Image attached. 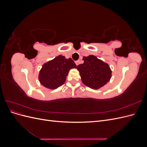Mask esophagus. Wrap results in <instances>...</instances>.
<instances>
[{
	"label": "esophagus",
	"instance_id": "obj_1",
	"mask_svg": "<svg viewBox=\"0 0 147 147\" xmlns=\"http://www.w3.org/2000/svg\"><path fill=\"white\" fill-rule=\"evenodd\" d=\"M75 64H76L77 65H78L80 64V60H78L77 61H75Z\"/></svg>",
	"mask_w": 147,
	"mask_h": 147
}]
</instances>
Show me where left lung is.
<instances>
[{
	"label": "left lung",
	"instance_id": "8db88e82",
	"mask_svg": "<svg viewBox=\"0 0 147 147\" xmlns=\"http://www.w3.org/2000/svg\"><path fill=\"white\" fill-rule=\"evenodd\" d=\"M84 63L77 66L82 82L92 89H98L107 83L111 78L112 71L107 64L90 55L83 57Z\"/></svg>",
	"mask_w": 147,
	"mask_h": 147
}]
</instances>
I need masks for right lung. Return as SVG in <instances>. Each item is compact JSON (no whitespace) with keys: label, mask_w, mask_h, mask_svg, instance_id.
Wrapping results in <instances>:
<instances>
[{"label":"right lung","mask_w":147,"mask_h":147,"mask_svg":"<svg viewBox=\"0 0 147 147\" xmlns=\"http://www.w3.org/2000/svg\"><path fill=\"white\" fill-rule=\"evenodd\" d=\"M76 67L72 59L59 55L43 65L38 77L40 82L47 88L56 89L65 83L70 69Z\"/></svg>","instance_id":"add662e5"}]
</instances>
